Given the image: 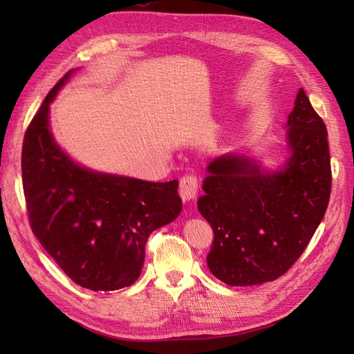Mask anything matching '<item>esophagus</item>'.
<instances>
[{
  "instance_id": "obj_1",
  "label": "esophagus",
  "mask_w": 354,
  "mask_h": 354,
  "mask_svg": "<svg viewBox=\"0 0 354 354\" xmlns=\"http://www.w3.org/2000/svg\"><path fill=\"white\" fill-rule=\"evenodd\" d=\"M198 194V178L194 175H185L179 181V196L184 202L192 201Z\"/></svg>"
}]
</instances>
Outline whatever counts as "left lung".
I'll return each instance as SVG.
<instances>
[{
    "mask_svg": "<svg viewBox=\"0 0 354 354\" xmlns=\"http://www.w3.org/2000/svg\"><path fill=\"white\" fill-rule=\"evenodd\" d=\"M288 160L261 169L242 153L208 164L198 208L212 225L209 272L228 286H254L288 272L317 231L332 192L327 127L303 88L288 118Z\"/></svg>",
    "mask_w": 354,
    "mask_h": 354,
    "instance_id": "1",
    "label": "left lung"
}]
</instances>
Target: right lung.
I'll list each match as a JSON object with an SVG mask.
<instances>
[{"label": "right lung", "mask_w": 354, "mask_h": 354, "mask_svg": "<svg viewBox=\"0 0 354 354\" xmlns=\"http://www.w3.org/2000/svg\"><path fill=\"white\" fill-rule=\"evenodd\" d=\"M74 70L45 97L22 142V185L33 234L74 283L91 290L133 284L152 231L181 213L178 181L149 183L89 170L59 147L50 103Z\"/></svg>", "instance_id": "1"}]
</instances>
